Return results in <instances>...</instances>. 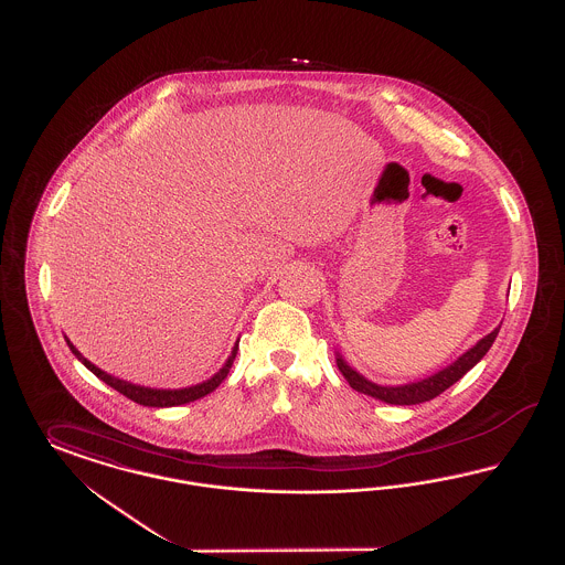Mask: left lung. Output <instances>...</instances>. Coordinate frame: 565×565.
<instances>
[{
  "instance_id": "obj_1",
  "label": "left lung",
  "mask_w": 565,
  "mask_h": 565,
  "mask_svg": "<svg viewBox=\"0 0 565 565\" xmlns=\"http://www.w3.org/2000/svg\"><path fill=\"white\" fill-rule=\"evenodd\" d=\"M500 332V326L493 328L487 337L481 341H477V345H472L470 350L463 351L456 362H451L449 366L440 369L438 373L430 376H424L419 381H411L403 385H379L369 381L366 376L360 375L353 366L345 362V358L337 351V366L348 379L351 387L360 394L373 396L375 401L387 404H419L428 403L431 398H436L438 394H443L447 387H451L461 376L466 375L472 366H477L483 360L484 353L493 345L495 337Z\"/></svg>"
}]
</instances>
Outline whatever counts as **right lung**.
I'll return each mask as SVG.
<instances>
[{"label": "right lung", "mask_w": 565, "mask_h": 565, "mask_svg": "<svg viewBox=\"0 0 565 565\" xmlns=\"http://www.w3.org/2000/svg\"><path fill=\"white\" fill-rule=\"evenodd\" d=\"M65 341H67L72 353L81 360L82 364H84L93 375L99 376L104 383H108L109 387H114V390L120 392L122 396L131 398L134 403L143 404V406H157V408L194 403V401L207 396L210 392H214L215 387L228 375V371H231V366H233V360H235L237 350H239V339H237V343H235V348L231 351L228 360L224 362V366H222L214 376H210L207 381H203V383H196V385H190V387H182V390H157V387H143V385H135L131 381H125V379L108 375L106 371H102V369H97L93 362H88V360L82 355L81 351L76 350V345H74L70 339H65Z\"/></svg>", "instance_id": "add662e5"}]
</instances>
